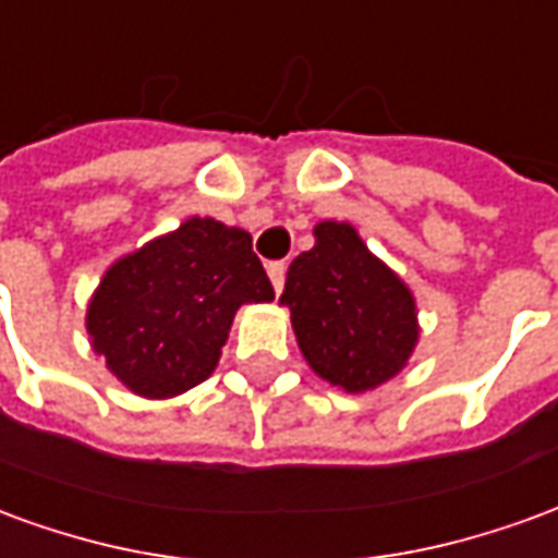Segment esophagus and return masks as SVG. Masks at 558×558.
Returning <instances> with one entry per match:
<instances>
[{"mask_svg":"<svg viewBox=\"0 0 558 558\" xmlns=\"http://www.w3.org/2000/svg\"><path fill=\"white\" fill-rule=\"evenodd\" d=\"M268 278H271L275 292L283 290V280H287V263H283V259H278V263H268Z\"/></svg>","mask_w":558,"mask_h":558,"instance_id":"obj_1","label":"esophagus"}]
</instances>
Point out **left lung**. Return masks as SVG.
Masks as SVG:
<instances>
[{
    "label": "left lung",
    "mask_w": 558,
    "mask_h": 558,
    "mask_svg": "<svg viewBox=\"0 0 558 558\" xmlns=\"http://www.w3.org/2000/svg\"><path fill=\"white\" fill-rule=\"evenodd\" d=\"M316 244L292 259L280 302L307 364L343 391L388 383L418 340L415 302L350 223L326 220Z\"/></svg>",
    "instance_id": "8db88e82"
}]
</instances>
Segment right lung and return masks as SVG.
Listing matches in <instances>:
<instances>
[{
  "mask_svg": "<svg viewBox=\"0 0 558 558\" xmlns=\"http://www.w3.org/2000/svg\"><path fill=\"white\" fill-rule=\"evenodd\" d=\"M271 299L251 232L191 218L104 275L86 328L131 391L175 398L215 371L235 311Z\"/></svg>",
  "mask_w": 558,
  "mask_h": 558,
  "instance_id": "1",
  "label": "right lung"
}]
</instances>
